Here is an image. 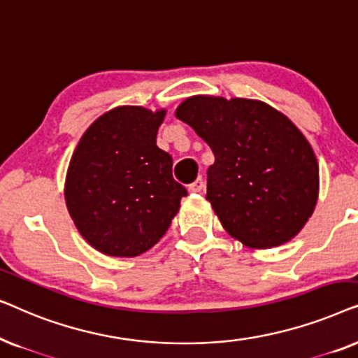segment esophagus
I'll return each instance as SVG.
<instances>
[{
	"mask_svg": "<svg viewBox=\"0 0 358 358\" xmlns=\"http://www.w3.org/2000/svg\"><path fill=\"white\" fill-rule=\"evenodd\" d=\"M203 187H205L203 179L199 178L197 180H194V182L189 185V190H190V192H194V194H200L203 190Z\"/></svg>",
	"mask_w": 358,
	"mask_h": 358,
	"instance_id": "1",
	"label": "esophagus"
}]
</instances>
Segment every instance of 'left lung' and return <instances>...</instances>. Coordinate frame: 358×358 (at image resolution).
I'll return each mask as SVG.
<instances>
[{
	"instance_id": "1",
	"label": "left lung",
	"mask_w": 358,
	"mask_h": 358,
	"mask_svg": "<svg viewBox=\"0 0 358 358\" xmlns=\"http://www.w3.org/2000/svg\"><path fill=\"white\" fill-rule=\"evenodd\" d=\"M176 117L213 151L207 200L228 234L268 249L301 231L317 202L320 166L287 115L256 99L192 96Z\"/></svg>"
}]
</instances>
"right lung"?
Masks as SVG:
<instances>
[{
	"mask_svg": "<svg viewBox=\"0 0 358 358\" xmlns=\"http://www.w3.org/2000/svg\"><path fill=\"white\" fill-rule=\"evenodd\" d=\"M166 109L119 106L92 122L76 145L65 202L81 236L112 257H135L168 231L184 185L173 158L156 145Z\"/></svg>",
	"mask_w": 358,
	"mask_h": 358,
	"instance_id": "add662e5",
	"label": "right lung"
}]
</instances>
